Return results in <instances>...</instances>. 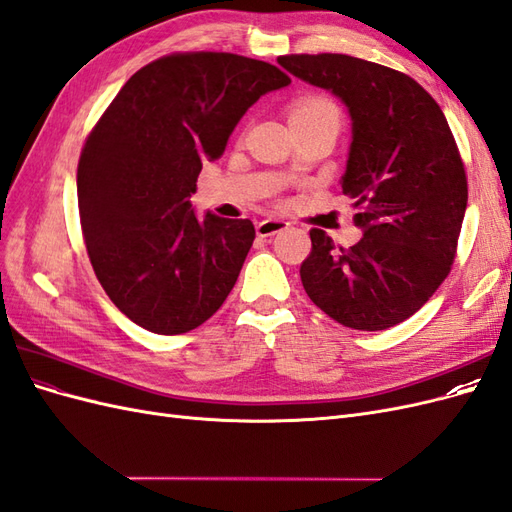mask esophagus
<instances>
[{
	"instance_id": "34e87169",
	"label": "esophagus",
	"mask_w": 512,
	"mask_h": 512,
	"mask_svg": "<svg viewBox=\"0 0 512 512\" xmlns=\"http://www.w3.org/2000/svg\"><path fill=\"white\" fill-rule=\"evenodd\" d=\"M288 228V222L280 220V218H267L256 224V235L258 237H273L277 232H282Z\"/></svg>"
}]
</instances>
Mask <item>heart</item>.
I'll return each mask as SVG.
<instances>
[{
  "label": "heart",
  "instance_id": "b5f03b06",
  "mask_svg": "<svg viewBox=\"0 0 512 512\" xmlns=\"http://www.w3.org/2000/svg\"><path fill=\"white\" fill-rule=\"evenodd\" d=\"M320 113H333L337 115V108L331 100L322 96H307L292 104L290 108V119L292 117H305V115H320ZM339 117V115H337Z\"/></svg>",
  "mask_w": 512,
  "mask_h": 512
}]
</instances>
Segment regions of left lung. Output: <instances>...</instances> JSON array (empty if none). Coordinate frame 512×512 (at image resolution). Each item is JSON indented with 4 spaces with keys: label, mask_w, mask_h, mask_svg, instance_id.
Listing matches in <instances>:
<instances>
[{
    "label": "left lung",
    "mask_w": 512,
    "mask_h": 512,
    "mask_svg": "<svg viewBox=\"0 0 512 512\" xmlns=\"http://www.w3.org/2000/svg\"><path fill=\"white\" fill-rule=\"evenodd\" d=\"M277 64L348 106L352 145L342 190L363 239L335 247L309 230L301 282L324 314L384 331L421 309L451 273L468 179L438 102L408 74L359 57L282 55Z\"/></svg>",
    "instance_id": "obj_1"
}]
</instances>
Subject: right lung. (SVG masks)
I'll return each mask as SVG.
<instances>
[{"label":"right lung","mask_w":512,"mask_h":512,"mask_svg":"<svg viewBox=\"0 0 512 512\" xmlns=\"http://www.w3.org/2000/svg\"><path fill=\"white\" fill-rule=\"evenodd\" d=\"M288 74L235 53H173L132 74L89 132L76 170L83 239L121 314L158 335L209 320L235 286L256 230L190 196L239 119Z\"/></svg>","instance_id":"right-lung-1"}]
</instances>
